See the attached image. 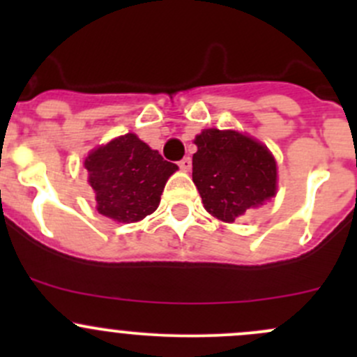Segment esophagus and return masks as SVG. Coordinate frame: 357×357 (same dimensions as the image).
Wrapping results in <instances>:
<instances>
[{"instance_id": "esophagus-1", "label": "esophagus", "mask_w": 357, "mask_h": 357, "mask_svg": "<svg viewBox=\"0 0 357 357\" xmlns=\"http://www.w3.org/2000/svg\"><path fill=\"white\" fill-rule=\"evenodd\" d=\"M179 169H181V171H190V169H192V158L190 157H185V158H181V160H179Z\"/></svg>"}]
</instances>
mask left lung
Returning <instances> with one entry per match:
<instances>
[{
	"instance_id": "1",
	"label": "left lung",
	"mask_w": 357,
	"mask_h": 357,
	"mask_svg": "<svg viewBox=\"0 0 357 357\" xmlns=\"http://www.w3.org/2000/svg\"><path fill=\"white\" fill-rule=\"evenodd\" d=\"M193 183L205 211L233 222L276 195V160L268 146L233 129L195 136Z\"/></svg>"
}]
</instances>
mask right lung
<instances>
[{
    "label": "right lung",
    "instance_id": "right-lung-1",
    "mask_svg": "<svg viewBox=\"0 0 357 357\" xmlns=\"http://www.w3.org/2000/svg\"><path fill=\"white\" fill-rule=\"evenodd\" d=\"M96 211L117 222L142 221L160 204V195L178 165L162 158L135 132L114 138L84 160Z\"/></svg>",
    "mask_w": 357,
    "mask_h": 357
}]
</instances>
